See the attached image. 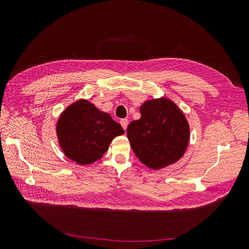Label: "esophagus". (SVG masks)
Segmentation results:
<instances>
[{
    "label": "esophagus",
    "mask_w": 249,
    "mask_h": 249,
    "mask_svg": "<svg viewBox=\"0 0 249 249\" xmlns=\"http://www.w3.org/2000/svg\"><path fill=\"white\" fill-rule=\"evenodd\" d=\"M120 124H122V126L124 127V130L125 131V130H126V127H127V124H129V120L125 119V118H124V119L120 120Z\"/></svg>",
    "instance_id": "34e87169"
}]
</instances>
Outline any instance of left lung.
Segmentation results:
<instances>
[{
  "label": "left lung",
  "mask_w": 249,
  "mask_h": 249,
  "mask_svg": "<svg viewBox=\"0 0 249 249\" xmlns=\"http://www.w3.org/2000/svg\"><path fill=\"white\" fill-rule=\"evenodd\" d=\"M140 113V119L126 129L127 139L140 162L157 170L179 160L190 138L184 113L165 97L146 101Z\"/></svg>",
  "instance_id": "left-lung-1"
}]
</instances>
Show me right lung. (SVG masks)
Returning <instances> with one entry per match:
<instances>
[{"label":"right lung","instance_id":"right-lung-1","mask_svg":"<svg viewBox=\"0 0 249 249\" xmlns=\"http://www.w3.org/2000/svg\"><path fill=\"white\" fill-rule=\"evenodd\" d=\"M124 133L122 125L108 113L86 100L67 107L57 123V136L63 153L80 165L101 159L111 141Z\"/></svg>","mask_w":249,"mask_h":249}]
</instances>
